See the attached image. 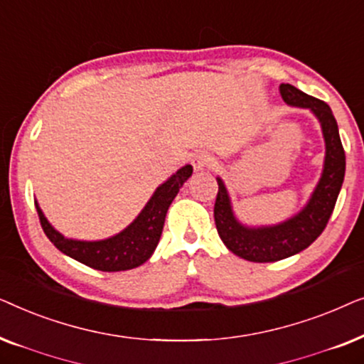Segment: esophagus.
<instances>
[{
	"label": "esophagus",
	"instance_id": "34e87169",
	"mask_svg": "<svg viewBox=\"0 0 364 364\" xmlns=\"http://www.w3.org/2000/svg\"><path fill=\"white\" fill-rule=\"evenodd\" d=\"M210 161H212V157L208 156L207 152H196L192 156V166H193V168H196V171H203V168H205L208 164H210Z\"/></svg>",
	"mask_w": 364,
	"mask_h": 364
}]
</instances>
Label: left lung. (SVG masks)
<instances>
[{
	"instance_id": "obj_1",
	"label": "left lung",
	"mask_w": 364,
	"mask_h": 364,
	"mask_svg": "<svg viewBox=\"0 0 364 364\" xmlns=\"http://www.w3.org/2000/svg\"><path fill=\"white\" fill-rule=\"evenodd\" d=\"M280 94L288 106L308 109L318 119L325 139V161L320 181L305 207L287 220L273 225L252 227L238 220L225 182L222 177H217L218 193L213 217L218 235L232 253L257 263L283 260L310 247L325 230L345 178L346 157L330 106L291 84H282Z\"/></svg>"
}]
</instances>
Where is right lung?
<instances>
[{"label":"right lung","mask_w":364,"mask_h":364,"mask_svg":"<svg viewBox=\"0 0 364 364\" xmlns=\"http://www.w3.org/2000/svg\"><path fill=\"white\" fill-rule=\"evenodd\" d=\"M192 172L193 168L191 164L178 168L173 176L156 188L146 207L122 232L109 238H102V240H76V238L64 237L44 217L38 200H34V203H36V210L44 233L64 255L71 257L74 260L94 268V270H131V268L146 263L152 257L159 240H161L168 207L181 191V187L192 176Z\"/></svg>","instance_id":"obj_1"}]
</instances>
